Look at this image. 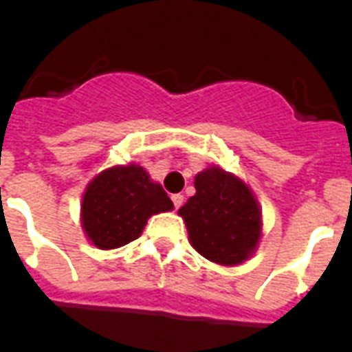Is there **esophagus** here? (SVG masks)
I'll use <instances>...</instances> for the list:
<instances>
[{"mask_svg":"<svg viewBox=\"0 0 352 352\" xmlns=\"http://www.w3.org/2000/svg\"><path fill=\"white\" fill-rule=\"evenodd\" d=\"M171 201H173V206H175V209H179V207L183 206L184 196H183V194H173V196H171Z\"/></svg>","mask_w":352,"mask_h":352,"instance_id":"esophagus-1","label":"esophagus"}]
</instances>
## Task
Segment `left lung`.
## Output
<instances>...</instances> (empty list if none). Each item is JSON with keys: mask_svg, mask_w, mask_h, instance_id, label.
<instances>
[{"mask_svg": "<svg viewBox=\"0 0 352 352\" xmlns=\"http://www.w3.org/2000/svg\"><path fill=\"white\" fill-rule=\"evenodd\" d=\"M194 186L196 194L179 209L192 247L221 265L251 258L262 236V213L251 188L217 166L198 173Z\"/></svg>", "mask_w": 352, "mask_h": 352, "instance_id": "8db88e82", "label": "left lung"}]
</instances>
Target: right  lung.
I'll use <instances>...</instances> for the list:
<instances>
[{
	"mask_svg": "<svg viewBox=\"0 0 352 352\" xmlns=\"http://www.w3.org/2000/svg\"><path fill=\"white\" fill-rule=\"evenodd\" d=\"M173 201L162 184L151 181L138 164L115 166L87 186L80 221L88 239L98 249H118L141 236L146 221L171 211Z\"/></svg>",
	"mask_w": 352,
	"mask_h": 352,
	"instance_id": "1",
	"label": "right lung"
}]
</instances>
